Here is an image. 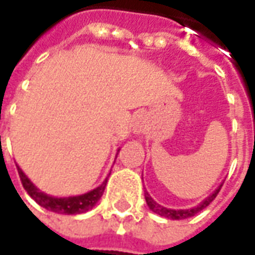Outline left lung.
I'll return each instance as SVG.
<instances>
[{
  "label": "left lung",
  "mask_w": 255,
  "mask_h": 255,
  "mask_svg": "<svg viewBox=\"0 0 255 255\" xmlns=\"http://www.w3.org/2000/svg\"><path fill=\"white\" fill-rule=\"evenodd\" d=\"M221 186H223V184H221ZM221 186L216 188V190L213 191V194H210V195H209V197L206 198L205 201H202V202L199 203L198 206H194V208H191V209H177V210H175V209L164 208V206H161L160 203L155 202L154 199L150 197L149 192L147 191L144 192V198H146V202H147V206L150 208V210H153L154 213L160 214V216H162V217H166V219L183 220V219H188V217L195 216L198 212H201L202 209L206 208L209 203L212 202L214 198L217 197V194H219L220 190H221Z\"/></svg>",
  "instance_id": "1"
}]
</instances>
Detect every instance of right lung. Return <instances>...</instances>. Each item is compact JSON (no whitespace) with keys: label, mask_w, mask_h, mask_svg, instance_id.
<instances>
[{"label":"right lung","mask_w":255,"mask_h":255,"mask_svg":"<svg viewBox=\"0 0 255 255\" xmlns=\"http://www.w3.org/2000/svg\"><path fill=\"white\" fill-rule=\"evenodd\" d=\"M17 172H19L20 180L21 184L28 195H30L38 205H41L42 208L47 209L50 212L60 214H80L89 212L90 209H93L97 205V202L100 201V198L102 197V194L105 191L106 183H108V177L102 182L101 186H98L94 190L82 194V195H76V197H68V198H56L50 197L45 192L39 191L38 188L31 183L28 177L25 176L24 172L20 169L17 166ZM111 175V173H109Z\"/></svg>","instance_id":"1"}]
</instances>
